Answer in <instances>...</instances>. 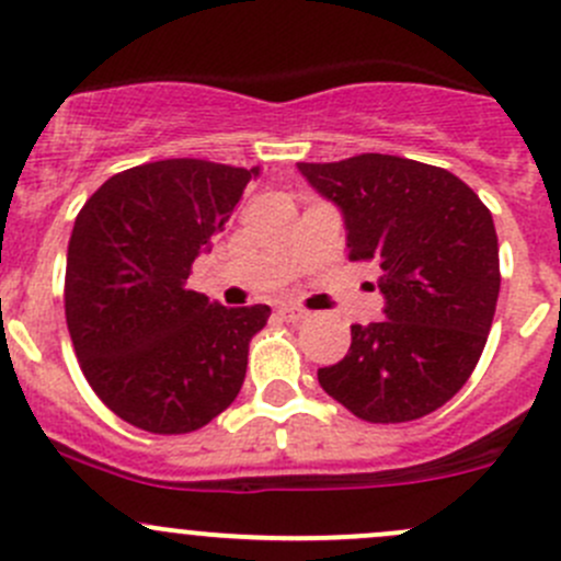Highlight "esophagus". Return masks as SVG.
<instances>
[{"label":"esophagus","instance_id":"34e87169","mask_svg":"<svg viewBox=\"0 0 561 561\" xmlns=\"http://www.w3.org/2000/svg\"><path fill=\"white\" fill-rule=\"evenodd\" d=\"M279 314H282V320L298 322V320H307L309 312H307V309H298V307H282Z\"/></svg>","mask_w":561,"mask_h":561}]
</instances>
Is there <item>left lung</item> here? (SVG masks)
<instances>
[{
  "instance_id": "obj_1",
  "label": "left lung",
  "mask_w": 561,
  "mask_h": 561,
  "mask_svg": "<svg viewBox=\"0 0 561 561\" xmlns=\"http://www.w3.org/2000/svg\"><path fill=\"white\" fill-rule=\"evenodd\" d=\"M347 225L350 260L377 263L386 320L353 325L322 390L366 423H410L450 401L483 355L500 298L491 211L458 175L393 154L298 162Z\"/></svg>"
}]
</instances>
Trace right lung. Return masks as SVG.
Masks as SVG:
<instances>
[{
	"label": "right lung",
	"mask_w": 561,
	"mask_h": 561,
	"mask_svg": "<svg viewBox=\"0 0 561 561\" xmlns=\"http://www.w3.org/2000/svg\"><path fill=\"white\" fill-rule=\"evenodd\" d=\"M260 168L160 160L105 181L67 247L65 314L83 377L111 412L151 434H190L239 396L263 304L228 309L190 290Z\"/></svg>",
	"instance_id": "obj_1"
}]
</instances>
